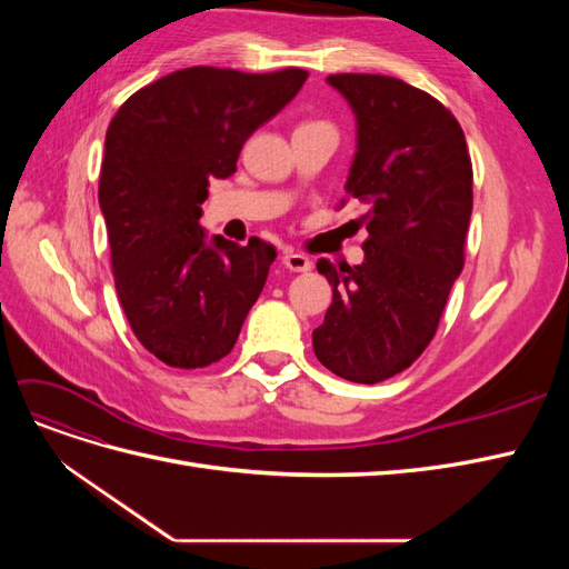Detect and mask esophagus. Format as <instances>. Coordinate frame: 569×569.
Listing matches in <instances>:
<instances>
[{
    "label": "esophagus",
    "mask_w": 569,
    "mask_h": 569,
    "mask_svg": "<svg viewBox=\"0 0 569 569\" xmlns=\"http://www.w3.org/2000/svg\"><path fill=\"white\" fill-rule=\"evenodd\" d=\"M282 263H284V268L291 270V272H308V270L313 268V263L308 261V258H306L303 253H295V251L284 253V256H282Z\"/></svg>",
    "instance_id": "obj_1"
}]
</instances>
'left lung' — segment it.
I'll return each mask as SVG.
<instances>
[{
    "label": "left lung",
    "mask_w": 569,
    "mask_h": 569,
    "mask_svg": "<svg viewBox=\"0 0 569 569\" xmlns=\"http://www.w3.org/2000/svg\"><path fill=\"white\" fill-rule=\"evenodd\" d=\"M327 84L356 116L343 189L368 213L360 266L318 261L332 303L313 330L320 363L358 385L406 370L432 341L462 270L472 163L462 128L435 97L389 76L341 73Z\"/></svg>",
    "instance_id": "1"
}]
</instances>
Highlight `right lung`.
<instances>
[{"label": "right lung", "mask_w": 569, "mask_h": 569, "mask_svg": "<svg viewBox=\"0 0 569 569\" xmlns=\"http://www.w3.org/2000/svg\"><path fill=\"white\" fill-rule=\"evenodd\" d=\"M308 73L194 66L134 92L107 130L99 206L116 291L134 337L173 368L226 358L261 297L274 247H237L199 226L209 180L237 170L249 137L297 97Z\"/></svg>", "instance_id": "right-lung-1"}]
</instances>
